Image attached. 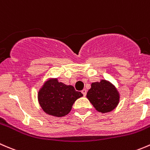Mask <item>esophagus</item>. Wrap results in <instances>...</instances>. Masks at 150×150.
<instances>
[{
    "mask_svg": "<svg viewBox=\"0 0 150 150\" xmlns=\"http://www.w3.org/2000/svg\"><path fill=\"white\" fill-rule=\"evenodd\" d=\"M81 93L83 94V95H84V96H86V90L85 89H83L82 91H81Z\"/></svg>",
    "mask_w": 150,
    "mask_h": 150,
    "instance_id": "1",
    "label": "esophagus"
}]
</instances>
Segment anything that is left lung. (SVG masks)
<instances>
[{
  "label": "left lung",
  "instance_id": "1",
  "mask_svg": "<svg viewBox=\"0 0 150 150\" xmlns=\"http://www.w3.org/2000/svg\"><path fill=\"white\" fill-rule=\"evenodd\" d=\"M86 98L99 112H110L119 103L120 95L113 84L106 80L93 82L86 94Z\"/></svg>",
  "mask_w": 150,
  "mask_h": 150
}]
</instances>
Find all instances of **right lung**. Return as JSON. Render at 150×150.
Segmentation results:
<instances>
[{"instance_id": "1", "label": "right lung", "mask_w": 150, "mask_h": 150, "mask_svg": "<svg viewBox=\"0 0 150 150\" xmlns=\"http://www.w3.org/2000/svg\"><path fill=\"white\" fill-rule=\"evenodd\" d=\"M82 96L73 86L58 82L57 79H50L38 92V101L47 114L62 117L69 113L74 102Z\"/></svg>"}]
</instances>
